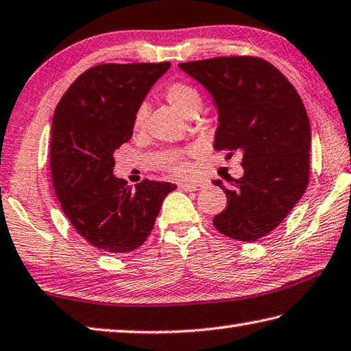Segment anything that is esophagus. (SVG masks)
<instances>
[{
  "label": "esophagus",
  "mask_w": 351,
  "mask_h": 351,
  "mask_svg": "<svg viewBox=\"0 0 351 351\" xmlns=\"http://www.w3.org/2000/svg\"><path fill=\"white\" fill-rule=\"evenodd\" d=\"M206 187V182L201 181H195V182H181L180 189L184 190V192H195V190H201Z\"/></svg>",
  "instance_id": "34e87169"
}]
</instances>
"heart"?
<instances>
[{
    "instance_id": "obj_1",
    "label": "heart",
    "mask_w": 351,
    "mask_h": 351,
    "mask_svg": "<svg viewBox=\"0 0 351 351\" xmlns=\"http://www.w3.org/2000/svg\"><path fill=\"white\" fill-rule=\"evenodd\" d=\"M165 97H167L169 103L175 107V109L182 113L184 117H190V114L197 113L201 110L202 106V97L197 92V88L193 86L186 84V82H175L170 84L165 90ZM145 121V106H139L135 117H133V129L141 130L144 127ZM167 170L171 171L173 175L184 176L190 171L189 162L182 156H173L167 161Z\"/></svg>"
}]
</instances>
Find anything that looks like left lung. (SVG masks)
<instances>
[{
  "label": "left lung",
  "instance_id": "8db88e82",
  "mask_svg": "<svg viewBox=\"0 0 351 351\" xmlns=\"http://www.w3.org/2000/svg\"><path fill=\"white\" fill-rule=\"evenodd\" d=\"M207 88L218 110L216 150L242 155L244 175L228 178L224 212L213 218L226 237L253 242L281 224L308 184L311 129L296 88L279 70L254 56L181 62Z\"/></svg>",
  "mask_w": 351,
  "mask_h": 351
}]
</instances>
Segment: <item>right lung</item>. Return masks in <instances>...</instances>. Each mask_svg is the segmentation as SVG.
Masks as SVG:
<instances>
[{
	"label": "right lung",
	"instance_id": "right-lung-1",
	"mask_svg": "<svg viewBox=\"0 0 351 351\" xmlns=\"http://www.w3.org/2000/svg\"><path fill=\"white\" fill-rule=\"evenodd\" d=\"M170 62L93 66L56 106L50 171L61 208L76 233L107 253H127L154 230L175 184L144 180L135 189L113 175L114 150L133 135V117Z\"/></svg>",
	"mask_w": 351,
	"mask_h": 351
}]
</instances>
